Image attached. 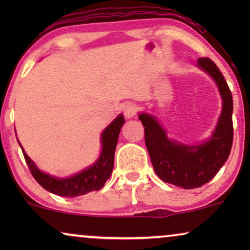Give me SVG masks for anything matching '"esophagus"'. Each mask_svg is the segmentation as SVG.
Returning a JSON list of instances; mask_svg holds the SVG:
<instances>
[{
  "instance_id": "esophagus-1",
  "label": "esophagus",
  "mask_w": 250,
  "mask_h": 250,
  "mask_svg": "<svg viewBox=\"0 0 250 250\" xmlns=\"http://www.w3.org/2000/svg\"><path fill=\"white\" fill-rule=\"evenodd\" d=\"M138 105L134 104H128L124 107V115L126 118H133L134 116L138 114Z\"/></svg>"
}]
</instances>
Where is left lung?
Returning <instances> with one entry per match:
<instances>
[{"mask_svg":"<svg viewBox=\"0 0 250 250\" xmlns=\"http://www.w3.org/2000/svg\"><path fill=\"white\" fill-rule=\"evenodd\" d=\"M198 66L214 78L223 100L221 117L207 142L188 146L170 141L153 116H139L145 126L146 146L156 174L164 182L183 189H194L209 182L227 162L233 142V100L227 81L209 58H199Z\"/></svg>","mask_w":250,"mask_h":250,"instance_id":"1","label":"left lung"}]
</instances>
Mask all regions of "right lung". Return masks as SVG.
<instances>
[{
  "instance_id": "obj_1",
  "label": "right lung",
  "mask_w": 250,
  "mask_h": 250,
  "mask_svg": "<svg viewBox=\"0 0 250 250\" xmlns=\"http://www.w3.org/2000/svg\"><path fill=\"white\" fill-rule=\"evenodd\" d=\"M124 123L125 119L123 115H119L102 133V152L98 162L90 168L84 169L83 172L68 179H56V177L50 176L49 174L41 172L26 155L21 146L23 157L33 177L44 189L61 197L74 198L83 196L92 191L100 190L104 186L105 181L111 175L112 168H114L116 146H117L119 132Z\"/></svg>"
}]
</instances>
